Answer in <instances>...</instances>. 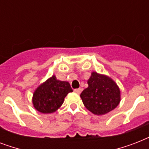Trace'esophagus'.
I'll return each instance as SVG.
<instances>
[{
  "instance_id": "obj_1",
  "label": "esophagus",
  "mask_w": 149,
  "mask_h": 149,
  "mask_svg": "<svg viewBox=\"0 0 149 149\" xmlns=\"http://www.w3.org/2000/svg\"><path fill=\"white\" fill-rule=\"evenodd\" d=\"M74 92H76L77 93L79 94V93H81V89L80 88H78V89H75L74 90Z\"/></svg>"
}]
</instances>
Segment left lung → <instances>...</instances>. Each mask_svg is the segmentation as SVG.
Segmentation results:
<instances>
[{"label": "left lung", "instance_id": "obj_1", "mask_svg": "<svg viewBox=\"0 0 149 149\" xmlns=\"http://www.w3.org/2000/svg\"><path fill=\"white\" fill-rule=\"evenodd\" d=\"M88 87L80 94L86 108L96 115H103L117 107L120 92L115 82L105 75L93 72L87 81Z\"/></svg>", "mask_w": 149, "mask_h": 149}]
</instances>
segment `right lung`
Wrapping results in <instances>:
<instances>
[{"label":"right lung","mask_w":149,"mask_h":149,"mask_svg":"<svg viewBox=\"0 0 149 149\" xmlns=\"http://www.w3.org/2000/svg\"><path fill=\"white\" fill-rule=\"evenodd\" d=\"M72 92L70 84L52 76L42 84L33 93L34 107L42 113H51L58 110L68 93Z\"/></svg>","instance_id":"right-lung-1"}]
</instances>
